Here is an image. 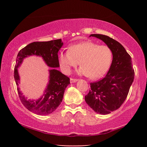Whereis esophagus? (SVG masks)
<instances>
[{
	"label": "esophagus",
	"mask_w": 147,
	"mask_h": 147,
	"mask_svg": "<svg viewBox=\"0 0 147 147\" xmlns=\"http://www.w3.org/2000/svg\"><path fill=\"white\" fill-rule=\"evenodd\" d=\"M77 81H78V80H77V79H74V78H71L70 79V82H71V84L76 82H77Z\"/></svg>",
	"instance_id": "esophagus-1"
}]
</instances>
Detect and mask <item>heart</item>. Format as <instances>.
I'll return each mask as SVG.
<instances>
[{
    "label": "heart",
    "instance_id": "1",
    "mask_svg": "<svg viewBox=\"0 0 147 147\" xmlns=\"http://www.w3.org/2000/svg\"><path fill=\"white\" fill-rule=\"evenodd\" d=\"M113 54L107 45H99L91 41L71 45L69 51L61 52L58 59L62 71L68 74L79 64L80 75L97 79L105 74L111 65Z\"/></svg>",
    "mask_w": 147,
    "mask_h": 147
}]
</instances>
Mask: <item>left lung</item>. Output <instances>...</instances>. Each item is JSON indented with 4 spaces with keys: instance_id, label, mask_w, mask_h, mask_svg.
Instances as JSON below:
<instances>
[{
    "instance_id": "1",
    "label": "left lung",
    "mask_w": 147,
    "mask_h": 147,
    "mask_svg": "<svg viewBox=\"0 0 147 147\" xmlns=\"http://www.w3.org/2000/svg\"><path fill=\"white\" fill-rule=\"evenodd\" d=\"M111 49L113 59L106 76L91 83V89L85 96L88 106L96 113L107 115L117 109L126 100L134 78L130 56L115 39L102 34H91Z\"/></svg>"
}]
</instances>
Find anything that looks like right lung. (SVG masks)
<instances>
[{
    "label": "right lung",
    "instance_id": "right-lung-1",
    "mask_svg": "<svg viewBox=\"0 0 147 147\" xmlns=\"http://www.w3.org/2000/svg\"><path fill=\"white\" fill-rule=\"evenodd\" d=\"M63 45L61 39L33 42L22 49L17 54L14 69V79L17 86L19 98L26 108L37 115H47L55 111L63 100L65 88L70 84V79L56 69L59 67L58 53ZM32 55L41 57L47 65L51 67L49 70V82L43 95L36 100L27 99L18 88L20 77L18 68L24 58Z\"/></svg>",
    "mask_w": 147,
    "mask_h": 147
}]
</instances>
